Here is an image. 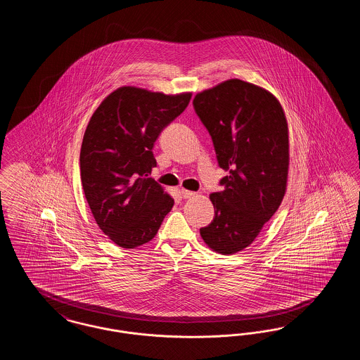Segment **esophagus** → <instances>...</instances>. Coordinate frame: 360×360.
I'll use <instances>...</instances> for the list:
<instances>
[{
    "mask_svg": "<svg viewBox=\"0 0 360 360\" xmlns=\"http://www.w3.org/2000/svg\"><path fill=\"white\" fill-rule=\"evenodd\" d=\"M181 194H182L184 198H191V197H194L197 193H195V191H190V190H186V188H181Z\"/></svg>",
    "mask_w": 360,
    "mask_h": 360,
    "instance_id": "1",
    "label": "esophagus"
}]
</instances>
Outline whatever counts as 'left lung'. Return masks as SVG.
I'll list each match as a JSON object with an SVG mask.
<instances>
[{
    "label": "left lung",
    "mask_w": 360,
    "mask_h": 360,
    "mask_svg": "<svg viewBox=\"0 0 360 360\" xmlns=\"http://www.w3.org/2000/svg\"><path fill=\"white\" fill-rule=\"evenodd\" d=\"M193 105L229 172L223 191L209 195L214 219L200 233L212 251L233 255L252 244L285 197L288 120L273 93L238 78L197 93Z\"/></svg>",
    "instance_id": "obj_1"
}]
</instances>
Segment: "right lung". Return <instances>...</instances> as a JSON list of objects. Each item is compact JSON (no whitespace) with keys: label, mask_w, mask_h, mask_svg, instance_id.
I'll list each match as a JSON object with an SVG mask.
<instances>
[{"label":"right lung","mask_w":360,"mask_h":360,"mask_svg":"<svg viewBox=\"0 0 360 360\" xmlns=\"http://www.w3.org/2000/svg\"><path fill=\"white\" fill-rule=\"evenodd\" d=\"M191 91L165 94L121 86L91 115L79 165L86 201L103 233L122 248L155 238L174 198L148 174L155 140L188 106Z\"/></svg>","instance_id":"1"}]
</instances>
